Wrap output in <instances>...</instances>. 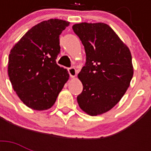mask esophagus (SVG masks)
<instances>
[{
    "mask_svg": "<svg viewBox=\"0 0 151 151\" xmlns=\"http://www.w3.org/2000/svg\"><path fill=\"white\" fill-rule=\"evenodd\" d=\"M68 72L71 78H75L76 75H77V70H76V69L74 67H70V68H68Z\"/></svg>",
    "mask_w": 151,
    "mask_h": 151,
    "instance_id": "1",
    "label": "esophagus"
}]
</instances>
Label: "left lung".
Listing matches in <instances>:
<instances>
[{
  "mask_svg": "<svg viewBox=\"0 0 151 151\" xmlns=\"http://www.w3.org/2000/svg\"><path fill=\"white\" fill-rule=\"evenodd\" d=\"M86 53L78 73L83 91L77 100L91 116L107 112L117 104L133 76L131 52L108 25L81 22L73 26Z\"/></svg>",
  "mask_w": 151,
  "mask_h": 151,
  "instance_id": "8db88e82",
  "label": "left lung"
}]
</instances>
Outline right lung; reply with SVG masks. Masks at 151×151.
<instances>
[{"instance_id":"add662e5","label":"right lung","mask_w":151,"mask_h":151,"mask_svg":"<svg viewBox=\"0 0 151 151\" xmlns=\"http://www.w3.org/2000/svg\"><path fill=\"white\" fill-rule=\"evenodd\" d=\"M70 22L52 19L33 27L12 48L8 73L13 89L28 107L48 110L68 81L66 69L56 63L59 35Z\"/></svg>"}]
</instances>
